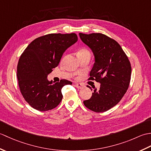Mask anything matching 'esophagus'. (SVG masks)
Returning a JSON list of instances; mask_svg holds the SVG:
<instances>
[{
  "label": "esophagus",
  "mask_w": 151,
  "mask_h": 151,
  "mask_svg": "<svg viewBox=\"0 0 151 151\" xmlns=\"http://www.w3.org/2000/svg\"><path fill=\"white\" fill-rule=\"evenodd\" d=\"M75 86V87H76L78 89H82L84 87V84H81V83H76Z\"/></svg>",
  "instance_id": "esophagus-1"
}]
</instances>
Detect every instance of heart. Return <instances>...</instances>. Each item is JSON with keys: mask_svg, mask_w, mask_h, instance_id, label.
<instances>
[{"mask_svg": "<svg viewBox=\"0 0 151 151\" xmlns=\"http://www.w3.org/2000/svg\"><path fill=\"white\" fill-rule=\"evenodd\" d=\"M89 54L88 50L86 49H81L78 50V55H81V54Z\"/></svg>", "mask_w": 151, "mask_h": 151, "instance_id": "obj_1", "label": "heart"}]
</instances>
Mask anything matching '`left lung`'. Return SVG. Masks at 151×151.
Returning <instances> with one entry per match:
<instances>
[{
    "instance_id": "1",
    "label": "left lung",
    "mask_w": 151,
    "mask_h": 151,
    "mask_svg": "<svg viewBox=\"0 0 151 151\" xmlns=\"http://www.w3.org/2000/svg\"><path fill=\"white\" fill-rule=\"evenodd\" d=\"M79 36L95 56L88 80L101 84L99 89L93 88L91 97L84 104L97 113L106 111L121 100L129 88L132 72L130 61L119 44L104 34L79 33Z\"/></svg>"
}]
</instances>
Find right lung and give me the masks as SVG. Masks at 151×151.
<instances>
[{
	"mask_svg": "<svg viewBox=\"0 0 151 151\" xmlns=\"http://www.w3.org/2000/svg\"><path fill=\"white\" fill-rule=\"evenodd\" d=\"M77 40L75 33L47 34L32 41L21 54L17 69L18 84L22 97L33 108L50 110L62 101V88L72 82L62 79L53 83L47 76Z\"/></svg>",
	"mask_w": 151,
	"mask_h": 151,
	"instance_id": "add662e5",
	"label": "right lung"
}]
</instances>
